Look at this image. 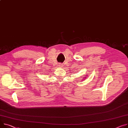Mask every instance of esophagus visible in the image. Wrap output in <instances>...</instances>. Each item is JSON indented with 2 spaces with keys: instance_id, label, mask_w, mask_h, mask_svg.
Segmentation results:
<instances>
[{
  "instance_id": "obj_1",
  "label": "esophagus",
  "mask_w": 128,
  "mask_h": 128,
  "mask_svg": "<svg viewBox=\"0 0 128 128\" xmlns=\"http://www.w3.org/2000/svg\"><path fill=\"white\" fill-rule=\"evenodd\" d=\"M58 66H59L60 67H61V68H62V67L63 66V64H59Z\"/></svg>"
}]
</instances>
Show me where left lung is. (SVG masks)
Returning <instances> with one entry per match:
<instances>
[{"label": "left lung", "instance_id": "left-lung-1", "mask_svg": "<svg viewBox=\"0 0 128 128\" xmlns=\"http://www.w3.org/2000/svg\"><path fill=\"white\" fill-rule=\"evenodd\" d=\"M84 77H85V78H86V76H84Z\"/></svg>", "mask_w": 128, "mask_h": 128}]
</instances>
